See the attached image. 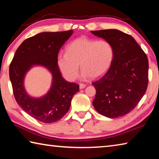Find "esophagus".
<instances>
[{
	"mask_svg": "<svg viewBox=\"0 0 159 159\" xmlns=\"http://www.w3.org/2000/svg\"><path fill=\"white\" fill-rule=\"evenodd\" d=\"M85 86H86V85L85 84V83H80L79 88H80V89H83V88H85Z\"/></svg>",
	"mask_w": 159,
	"mask_h": 159,
	"instance_id": "esophagus-1",
	"label": "esophagus"
}]
</instances>
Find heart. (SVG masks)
I'll return each instance as SVG.
<instances>
[{
	"label": "heart",
	"instance_id": "b5f03b06",
	"mask_svg": "<svg viewBox=\"0 0 159 159\" xmlns=\"http://www.w3.org/2000/svg\"><path fill=\"white\" fill-rule=\"evenodd\" d=\"M114 57V48L109 41L80 37L70 43L66 53L59 54L57 65L69 81H74L79 76V64L85 76L96 79L108 71Z\"/></svg>",
	"mask_w": 159,
	"mask_h": 159
}]
</instances>
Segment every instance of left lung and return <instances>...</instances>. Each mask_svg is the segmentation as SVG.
<instances>
[{
    "instance_id": "1",
    "label": "left lung",
    "mask_w": 159,
    "mask_h": 159,
    "mask_svg": "<svg viewBox=\"0 0 159 159\" xmlns=\"http://www.w3.org/2000/svg\"><path fill=\"white\" fill-rule=\"evenodd\" d=\"M109 41L114 50L111 66L100 79L92 83L96 89L93 102L104 116H123L134 109L146 93L149 61L133 37L117 29L91 31Z\"/></svg>"
}]
</instances>
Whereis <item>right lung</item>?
I'll list each match as a JSON object with an SVG mask.
<instances>
[{
  "instance_id": "1",
  "label": "right lung",
  "mask_w": 159,
  "mask_h": 159,
  "mask_svg": "<svg viewBox=\"0 0 159 159\" xmlns=\"http://www.w3.org/2000/svg\"><path fill=\"white\" fill-rule=\"evenodd\" d=\"M73 34V30L43 32L22 42L10 64L9 74L15 98L21 109L40 121L50 123L60 120L71 106L79 85L66 81L57 65L60 48ZM41 65L53 75L51 90L41 98H31L23 87V79L30 68Z\"/></svg>"
}]
</instances>
